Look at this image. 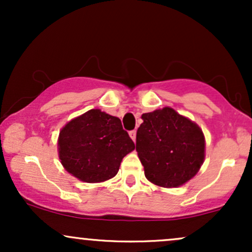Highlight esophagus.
I'll list each match as a JSON object with an SVG mask.
<instances>
[{"label":"esophagus","instance_id":"esophagus-1","mask_svg":"<svg viewBox=\"0 0 252 252\" xmlns=\"http://www.w3.org/2000/svg\"><path fill=\"white\" fill-rule=\"evenodd\" d=\"M129 135H130V137H131V140L134 141H136V130H131V131H129Z\"/></svg>","mask_w":252,"mask_h":252}]
</instances>
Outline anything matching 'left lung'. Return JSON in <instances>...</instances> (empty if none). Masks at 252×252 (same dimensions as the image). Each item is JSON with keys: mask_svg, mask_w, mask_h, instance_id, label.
Masks as SVG:
<instances>
[{"mask_svg": "<svg viewBox=\"0 0 252 252\" xmlns=\"http://www.w3.org/2000/svg\"><path fill=\"white\" fill-rule=\"evenodd\" d=\"M142 120L136 134V152L146 178L167 189L186 184L204 162L201 129L172 108L147 112Z\"/></svg>", "mask_w": 252, "mask_h": 252, "instance_id": "left-lung-1", "label": "left lung"}]
</instances>
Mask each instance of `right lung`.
<instances>
[{"label": "right lung", "instance_id": "add662e5", "mask_svg": "<svg viewBox=\"0 0 252 252\" xmlns=\"http://www.w3.org/2000/svg\"><path fill=\"white\" fill-rule=\"evenodd\" d=\"M135 149L118 117L89 110L60 130L59 158L63 168L84 182L114 178L122 158Z\"/></svg>", "mask_w": 252, "mask_h": 252}]
</instances>
